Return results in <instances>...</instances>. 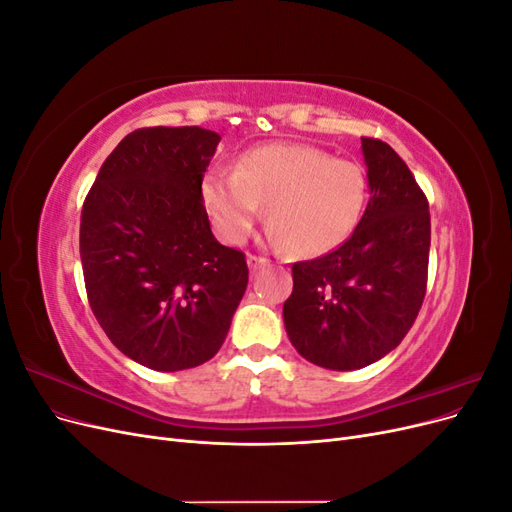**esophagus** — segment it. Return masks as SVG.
I'll return each instance as SVG.
<instances>
[{
	"mask_svg": "<svg viewBox=\"0 0 512 512\" xmlns=\"http://www.w3.org/2000/svg\"><path fill=\"white\" fill-rule=\"evenodd\" d=\"M269 260L262 258V256H247V267H250L252 271H258L262 267H267Z\"/></svg>",
	"mask_w": 512,
	"mask_h": 512,
	"instance_id": "obj_1",
	"label": "esophagus"
}]
</instances>
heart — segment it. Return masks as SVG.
<instances>
[{"mask_svg":"<svg viewBox=\"0 0 512 512\" xmlns=\"http://www.w3.org/2000/svg\"><path fill=\"white\" fill-rule=\"evenodd\" d=\"M367 173L305 143H269L245 151L237 168L215 166L203 179V203L220 239L241 243L267 203V237L299 256H322L350 239L367 207Z\"/></svg>","mask_w":512,"mask_h":512,"instance_id":"heart-1","label":"heart"}]
</instances>
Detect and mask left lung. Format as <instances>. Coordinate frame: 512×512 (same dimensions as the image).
Masks as SVG:
<instances>
[{
	"instance_id": "8db88e82",
	"label": "left lung",
	"mask_w": 512,
	"mask_h": 512,
	"mask_svg": "<svg viewBox=\"0 0 512 512\" xmlns=\"http://www.w3.org/2000/svg\"><path fill=\"white\" fill-rule=\"evenodd\" d=\"M369 203L350 239L294 262L284 327L297 352L352 371L395 350L425 299L431 220L427 198L393 147L361 138Z\"/></svg>"
}]
</instances>
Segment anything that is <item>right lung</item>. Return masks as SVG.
<instances>
[{"mask_svg": "<svg viewBox=\"0 0 512 512\" xmlns=\"http://www.w3.org/2000/svg\"><path fill=\"white\" fill-rule=\"evenodd\" d=\"M220 134L143 128L102 164L81 213L91 312L132 361L156 371L207 363L247 288L243 252L213 237L203 177Z\"/></svg>", "mask_w": 512, "mask_h": 512, "instance_id": "right-lung-1", "label": "right lung"}]
</instances>
